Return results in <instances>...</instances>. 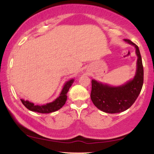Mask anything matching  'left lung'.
Wrapping results in <instances>:
<instances>
[{
  "mask_svg": "<svg viewBox=\"0 0 154 154\" xmlns=\"http://www.w3.org/2000/svg\"><path fill=\"white\" fill-rule=\"evenodd\" d=\"M125 42L134 45L137 56V69L134 78L119 87H112L92 79L91 98L98 109L106 113L116 114L126 111L135 103L143 84V66L138 46L131 40Z\"/></svg>",
  "mask_w": 154,
  "mask_h": 154,
  "instance_id": "1",
  "label": "left lung"
}]
</instances>
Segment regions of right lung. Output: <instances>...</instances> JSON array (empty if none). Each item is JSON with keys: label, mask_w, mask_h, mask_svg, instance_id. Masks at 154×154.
Returning a JSON list of instances; mask_svg holds the SVG:
<instances>
[{"label": "right lung", "mask_w": 154, "mask_h": 154, "mask_svg": "<svg viewBox=\"0 0 154 154\" xmlns=\"http://www.w3.org/2000/svg\"><path fill=\"white\" fill-rule=\"evenodd\" d=\"M74 82V79H70V80L67 81L63 85L62 91L61 92L59 97H58L56 100H54L51 103H48L44 105H35L34 103L32 102L28 101V100H24L21 99L23 105L25 106L26 109L32 111H35V112L42 113V114H48V113L54 112V111H58L59 109L62 108V106L66 103L67 96L66 93H68L70 87L72 86V83Z\"/></svg>", "instance_id": "add662e5"}]
</instances>
